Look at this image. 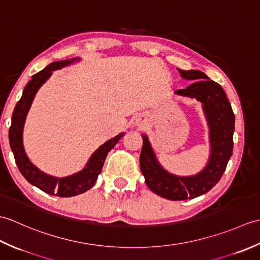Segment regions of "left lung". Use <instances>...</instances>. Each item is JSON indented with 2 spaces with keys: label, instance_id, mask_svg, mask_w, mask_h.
Segmentation results:
<instances>
[{
  "label": "left lung",
  "instance_id": "8db88e82",
  "mask_svg": "<svg viewBox=\"0 0 260 260\" xmlns=\"http://www.w3.org/2000/svg\"><path fill=\"white\" fill-rule=\"evenodd\" d=\"M179 73L182 78L193 82L175 93L202 103L210 129L211 153L201 172L192 176L173 175L157 162L147 136H142L140 165L146 184L157 196L173 201L200 197L218 183L233 155L235 132V114L222 87L210 80L202 71L179 69Z\"/></svg>",
  "mask_w": 260,
  "mask_h": 260
}]
</instances>
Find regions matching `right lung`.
Listing matches in <instances>:
<instances>
[{"label":"right lung","mask_w":260,"mask_h":260,"mask_svg":"<svg viewBox=\"0 0 260 260\" xmlns=\"http://www.w3.org/2000/svg\"><path fill=\"white\" fill-rule=\"evenodd\" d=\"M75 60L79 59L74 58L71 60H61V61L52 62L48 64L43 70L32 76V79L27 82L21 99L13 110L12 123H11L9 131L10 146L13 152L15 163L18 165L21 174L24 176L27 182H30L32 185L39 187L43 192L62 198L78 196L95 185L98 174L102 172L105 158H106L108 152L125 135L124 133H120L117 136H115L114 139L107 141L95 151L86 167L80 172L67 176V178L59 179L43 173L27 158L24 152L23 143H22V133H23L26 114L29 112L33 98H35L39 88L45 84L49 77L51 76L53 70H58L64 67V66H68L71 62H74Z\"/></svg>","instance_id":"right-lung-1"}]
</instances>
